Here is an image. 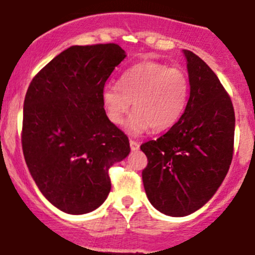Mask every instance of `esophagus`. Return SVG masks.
<instances>
[{
	"label": "esophagus",
	"instance_id": "34e87169",
	"mask_svg": "<svg viewBox=\"0 0 255 255\" xmlns=\"http://www.w3.org/2000/svg\"><path fill=\"white\" fill-rule=\"evenodd\" d=\"M129 145H130V149H132V150H138V149H139V143H138L137 140L130 139L129 140Z\"/></svg>",
	"mask_w": 255,
	"mask_h": 255
}]
</instances>
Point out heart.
Segmentation results:
<instances>
[{
	"label": "heart",
	"mask_w": 255,
	"mask_h": 255,
	"mask_svg": "<svg viewBox=\"0 0 255 255\" xmlns=\"http://www.w3.org/2000/svg\"><path fill=\"white\" fill-rule=\"evenodd\" d=\"M189 82L183 71L157 62L133 66L118 83H107L102 90V105L108 120L122 125L133 103L134 113L127 123L137 135L152 128L163 132L179 121L187 106Z\"/></svg>",
	"instance_id": "1"
}]
</instances>
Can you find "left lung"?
<instances>
[{
    "label": "left lung",
    "mask_w": 255,
    "mask_h": 255,
    "mask_svg": "<svg viewBox=\"0 0 255 255\" xmlns=\"http://www.w3.org/2000/svg\"><path fill=\"white\" fill-rule=\"evenodd\" d=\"M190 93L179 121L155 140L140 145L148 164L145 194L155 209L184 217L204 206L228 173L234 149L233 103L216 73L184 49Z\"/></svg>",
    "instance_id": "left-lung-1"
}]
</instances>
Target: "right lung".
<instances>
[{"mask_svg":"<svg viewBox=\"0 0 255 255\" xmlns=\"http://www.w3.org/2000/svg\"><path fill=\"white\" fill-rule=\"evenodd\" d=\"M116 43L72 46L33 77L23 103L22 149L41 193L62 212L95 211L111 190L110 168L129 154L107 118L106 81L125 59Z\"/></svg>","mask_w":255,"mask_h":255,"instance_id":"add662e5","label":"right lung"}]
</instances>
